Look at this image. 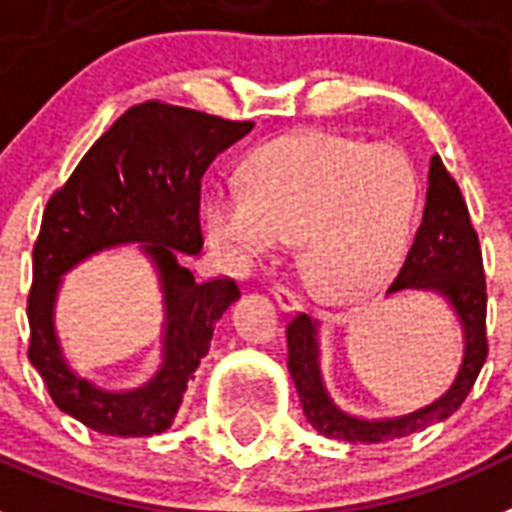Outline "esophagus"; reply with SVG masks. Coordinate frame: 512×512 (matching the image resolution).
<instances>
[{"label": "esophagus", "mask_w": 512, "mask_h": 512, "mask_svg": "<svg viewBox=\"0 0 512 512\" xmlns=\"http://www.w3.org/2000/svg\"><path fill=\"white\" fill-rule=\"evenodd\" d=\"M272 295H274V301L280 303L282 311H295V308H301V301H298L295 290H290V287L282 285V282H274Z\"/></svg>", "instance_id": "34e87169"}]
</instances>
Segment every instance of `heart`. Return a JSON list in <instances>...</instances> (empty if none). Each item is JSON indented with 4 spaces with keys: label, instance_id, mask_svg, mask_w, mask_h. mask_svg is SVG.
<instances>
[{
    "label": "heart",
    "instance_id": "obj_1",
    "mask_svg": "<svg viewBox=\"0 0 512 512\" xmlns=\"http://www.w3.org/2000/svg\"><path fill=\"white\" fill-rule=\"evenodd\" d=\"M418 201L421 180L400 146L311 130L251 154L240 190H222L206 206V235L238 269L277 240H298L316 293L361 301L403 264Z\"/></svg>",
    "mask_w": 512,
    "mask_h": 512
}]
</instances>
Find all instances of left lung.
I'll use <instances>...</instances> for the list:
<instances>
[{"mask_svg": "<svg viewBox=\"0 0 512 512\" xmlns=\"http://www.w3.org/2000/svg\"><path fill=\"white\" fill-rule=\"evenodd\" d=\"M398 290H434L453 306L463 327V361L453 387L432 405L408 416L382 418V421L350 416L332 403L324 387L316 322H311L306 314H298L287 322L285 329L287 369L308 424L324 437L345 439L356 445V442H387V439L424 432L426 426L445 421L458 411L487 361V282H484L479 235L468 217L466 198L437 154L429 162L424 219L387 293H398Z\"/></svg>", "mask_w": 512, "mask_h": 512, "instance_id": "obj_1", "label": "left lung"}]
</instances>
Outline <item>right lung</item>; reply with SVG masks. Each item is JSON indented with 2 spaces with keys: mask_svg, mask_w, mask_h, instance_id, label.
I'll return each instance as SVG.
<instances>
[{
  "mask_svg": "<svg viewBox=\"0 0 512 512\" xmlns=\"http://www.w3.org/2000/svg\"><path fill=\"white\" fill-rule=\"evenodd\" d=\"M251 128V120L143 101L101 135L49 198L33 246L28 358L59 411L88 429L109 437H151L175 421L219 316L240 298L230 277L196 282L185 266L183 253L198 256L204 248L201 177ZM122 242H143L157 264L165 293V350L149 383L112 393L66 366L53 332V301L62 273Z\"/></svg>",
  "mask_w": 512,
  "mask_h": 512,
  "instance_id": "obj_1",
  "label": "right lung"
}]
</instances>
